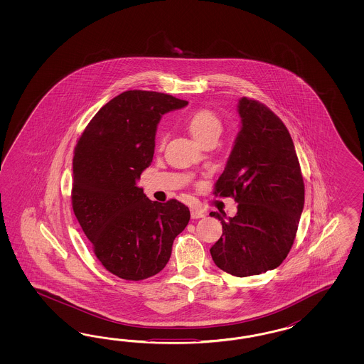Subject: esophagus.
<instances>
[{
	"label": "esophagus",
	"mask_w": 364,
	"mask_h": 364,
	"mask_svg": "<svg viewBox=\"0 0 364 364\" xmlns=\"http://www.w3.org/2000/svg\"><path fill=\"white\" fill-rule=\"evenodd\" d=\"M204 216H205V213L203 210H198V208H192L191 210V218L192 219H201Z\"/></svg>",
	"instance_id": "esophagus-1"
}]
</instances>
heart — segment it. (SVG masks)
<instances>
[{"mask_svg":"<svg viewBox=\"0 0 364 364\" xmlns=\"http://www.w3.org/2000/svg\"><path fill=\"white\" fill-rule=\"evenodd\" d=\"M188 129L192 133V136L201 143L207 137L219 134L221 132V122L215 113L210 110L200 109L192 113L187 120ZM166 133L160 132L157 136V143L160 146L166 144Z\"/></svg>","mask_w":364,"mask_h":364,"instance_id":"1","label":"heart"}]
</instances>
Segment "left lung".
I'll return each mask as SVG.
<instances>
[{
	"mask_svg": "<svg viewBox=\"0 0 364 364\" xmlns=\"http://www.w3.org/2000/svg\"><path fill=\"white\" fill-rule=\"evenodd\" d=\"M242 128L215 184V195L232 196L237 213L218 212L223 235L210 248L220 269L237 277L275 269L289 252L304 207V183L286 125L264 104L242 97ZM225 215V213H224Z\"/></svg>",
	"mask_w": 364,
	"mask_h": 364,
	"instance_id": "8db88e82",
	"label": "left lung"
}]
</instances>
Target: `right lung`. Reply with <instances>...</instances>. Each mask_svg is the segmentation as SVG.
Listing matches in <instances>:
<instances>
[{"mask_svg": "<svg viewBox=\"0 0 364 364\" xmlns=\"http://www.w3.org/2000/svg\"><path fill=\"white\" fill-rule=\"evenodd\" d=\"M187 104L159 92H122L95 114L75 148L73 212L100 263L125 280L159 274L191 218L183 203L151 201L136 184L152 163L161 116Z\"/></svg>", "mask_w": 364, "mask_h": 364, "instance_id": "right-lung-1", "label": "right lung"}]
</instances>
